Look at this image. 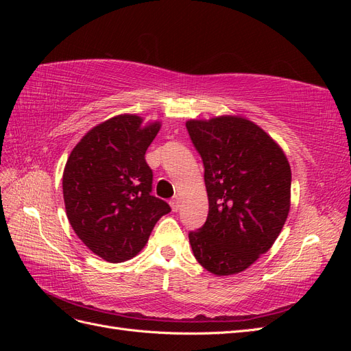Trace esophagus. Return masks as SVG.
<instances>
[{"label": "esophagus", "mask_w": 351, "mask_h": 351, "mask_svg": "<svg viewBox=\"0 0 351 351\" xmlns=\"http://www.w3.org/2000/svg\"><path fill=\"white\" fill-rule=\"evenodd\" d=\"M169 205H171V209L174 210V212H177L178 209H180V197H173L171 200H169Z\"/></svg>", "instance_id": "obj_1"}]
</instances>
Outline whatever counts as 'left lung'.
I'll return each instance as SVG.
<instances>
[{"label": "left lung", "instance_id": "obj_1", "mask_svg": "<svg viewBox=\"0 0 351 351\" xmlns=\"http://www.w3.org/2000/svg\"><path fill=\"white\" fill-rule=\"evenodd\" d=\"M205 167L209 212L189 232L196 261L217 277L247 269L277 240L290 210L291 169L284 151L240 115L186 123Z\"/></svg>", "mask_w": 351, "mask_h": 351}]
</instances>
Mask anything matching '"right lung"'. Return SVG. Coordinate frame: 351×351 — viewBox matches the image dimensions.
I'll return each instance as SVG.
<instances>
[{
	"label": "right lung",
	"instance_id": "1",
	"mask_svg": "<svg viewBox=\"0 0 351 351\" xmlns=\"http://www.w3.org/2000/svg\"><path fill=\"white\" fill-rule=\"evenodd\" d=\"M136 114H120L95 125L73 147L62 173L70 226L104 261L134 258L171 208L151 195L152 169L145 154L161 123L142 125Z\"/></svg>",
	"mask_w": 351,
	"mask_h": 351
}]
</instances>
